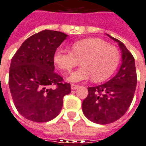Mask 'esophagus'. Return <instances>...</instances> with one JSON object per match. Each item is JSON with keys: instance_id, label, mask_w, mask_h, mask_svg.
Returning <instances> with one entry per match:
<instances>
[{"instance_id": "34e87169", "label": "esophagus", "mask_w": 146, "mask_h": 146, "mask_svg": "<svg viewBox=\"0 0 146 146\" xmlns=\"http://www.w3.org/2000/svg\"><path fill=\"white\" fill-rule=\"evenodd\" d=\"M78 88V85H73V84H72V85H71V88H72V90H75V89H77Z\"/></svg>"}]
</instances>
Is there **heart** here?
Instances as JSON below:
<instances>
[{
    "label": "heart",
    "mask_w": 146,
    "mask_h": 146,
    "mask_svg": "<svg viewBox=\"0 0 146 146\" xmlns=\"http://www.w3.org/2000/svg\"><path fill=\"white\" fill-rule=\"evenodd\" d=\"M72 51L58 48L54 61L59 69L69 72L81 60L82 66L69 74L67 81L80 82L94 78L95 82L107 79L115 70L119 61V51L100 38H92L75 41Z\"/></svg>",
    "instance_id": "1"
}]
</instances>
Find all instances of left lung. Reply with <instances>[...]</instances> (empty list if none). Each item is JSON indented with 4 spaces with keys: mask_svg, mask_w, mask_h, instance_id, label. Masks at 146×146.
Returning a JSON list of instances; mask_svg holds the SVG:
<instances>
[{
    "mask_svg": "<svg viewBox=\"0 0 146 146\" xmlns=\"http://www.w3.org/2000/svg\"><path fill=\"white\" fill-rule=\"evenodd\" d=\"M107 35L118 43L121 50V66L118 73L108 82L88 88V95L82 102V111L85 117L101 125L112 123L125 114L133 99L137 85L132 54L121 41Z\"/></svg>",
    "mask_w": 146,
    "mask_h": 146,
    "instance_id": "left-lung-1",
    "label": "left lung"
}]
</instances>
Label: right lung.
I'll use <instances>...</instances> for the list:
<instances>
[{
  "label": "right lung",
  "mask_w": 146,
  "mask_h": 146,
  "mask_svg": "<svg viewBox=\"0 0 146 146\" xmlns=\"http://www.w3.org/2000/svg\"><path fill=\"white\" fill-rule=\"evenodd\" d=\"M68 35L44 30L25 40L12 58L9 88L15 107L23 117L36 122L54 119L61 111L69 83L54 72V55Z\"/></svg>",
  "instance_id": "1"
}]
</instances>
